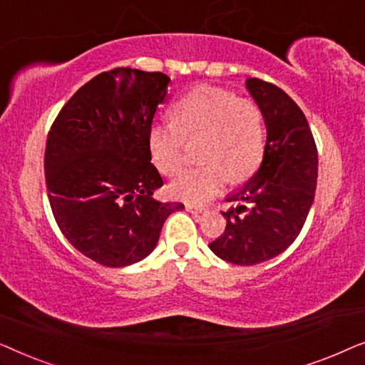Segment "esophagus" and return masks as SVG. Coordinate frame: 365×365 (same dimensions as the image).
<instances>
[{
    "instance_id": "esophagus-1",
    "label": "esophagus",
    "mask_w": 365,
    "mask_h": 365,
    "mask_svg": "<svg viewBox=\"0 0 365 365\" xmlns=\"http://www.w3.org/2000/svg\"><path fill=\"white\" fill-rule=\"evenodd\" d=\"M186 211H189L191 214H201V212H204V209L202 207H196V206H192V204H186Z\"/></svg>"
}]
</instances>
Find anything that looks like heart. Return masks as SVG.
<instances>
[{"label": "heart", "mask_w": 365, "mask_h": 365, "mask_svg": "<svg viewBox=\"0 0 365 365\" xmlns=\"http://www.w3.org/2000/svg\"><path fill=\"white\" fill-rule=\"evenodd\" d=\"M173 121L149 128L151 159L159 171L174 176L184 163V141L201 139V164L174 179L169 191L176 199L202 204L221 191L229 179L242 182L261 166L266 151V126L259 104L237 98L231 89L202 84L176 99Z\"/></svg>", "instance_id": "obj_1"}]
</instances>
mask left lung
<instances>
[{
    "instance_id": "8db88e82",
    "label": "left lung",
    "mask_w": 365,
    "mask_h": 365,
    "mask_svg": "<svg viewBox=\"0 0 365 365\" xmlns=\"http://www.w3.org/2000/svg\"><path fill=\"white\" fill-rule=\"evenodd\" d=\"M246 88L264 114L266 151L256 174L226 197L239 206L222 212L224 234L209 244L217 257L237 266L269 261L296 241L312 206L319 164L301 108L259 78H249Z\"/></svg>"
}]
</instances>
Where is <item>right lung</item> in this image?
I'll return each mask as SVG.
<instances>
[{
    "mask_svg": "<svg viewBox=\"0 0 365 365\" xmlns=\"http://www.w3.org/2000/svg\"><path fill=\"white\" fill-rule=\"evenodd\" d=\"M171 83L166 74L116 68L73 94L46 139L44 174L64 237L106 267L143 261L181 202L153 199L163 178L148 134Z\"/></svg>",
    "mask_w": 365,
    "mask_h": 365,
    "instance_id": "add662e5",
    "label": "right lung"
}]
</instances>
